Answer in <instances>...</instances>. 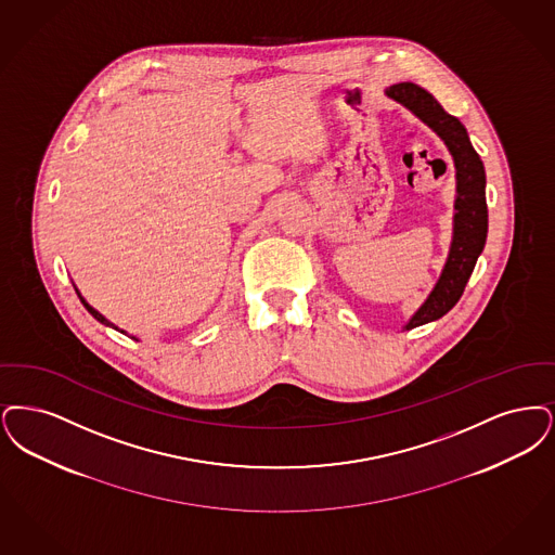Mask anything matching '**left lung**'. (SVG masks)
<instances>
[{
	"instance_id": "left-lung-1",
	"label": "left lung",
	"mask_w": 555,
	"mask_h": 555,
	"mask_svg": "<svg viewBox=\"0 0 555 555\" xmlns=\"http://www.w3.org/2000/svg\"><path fill=\"white\" fill-rule=\"evenodd\" d=\"M387 99L406 107L448 146L456 169V196L452 217V242L448 259L423 305L402 325L404 332L441 319L459 302L470 273L481 257L487 242V201H485V166L468 139L464 124L450 116L429 91L414 82L387 87Z\"/></svg>"
}]
</instances>
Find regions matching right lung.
<instances>
[{"mask_svg":"<svg viewBox=\"0 0 555 555\" xmlns=\"http://www.w3.org/2000/svg\"><path fill=\"white\" fill-rule=\"evenodd\" d=\"M74 289H76V294H78V298H80V302H82V305H85V309H87V311H89V313L93 314V317H95L96 321H99V323H103V325H107V327H114V330H118V327H116V325H114V323H112V321H107V319H105V317H103V314L99 313V311H96V309H93V307H91V305H89V302H87V300H85V298H82V294H80V289L76 288V286H74ZM118 332H120V334H126V332H124V330H118ZM132 339H137L134 338V336H132ZM137 341H139V339H137Z\"/></svg>","mask_w":555,"mask_h":555,"instance_id":"right-lung-1","label":"right lung"}]
</instances>
